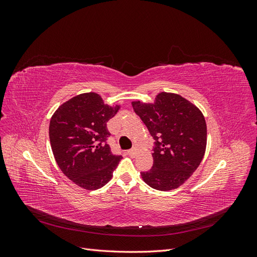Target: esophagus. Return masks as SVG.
I'll return each mask as SVG.
<instances>
[{"instance_id":"esophagus-1","label":"esophagus","mask_w":257,"mask_h":257,"mask_svg":"<svg viewBox=\"0 0 257 257\" xmlns=\"http://www.w3.org/2000/svg\"><path fill=\"white\" fill-rule=\"evenodd\" d=\"M137 151H138V147L135 146V147L133 148V149H131V150L127 151V154H128V155H132V157H134V155L137 153Z\"/></svg>"}]
</instances>
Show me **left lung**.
<instances>
[{
	"instance_id": "8db88e82",
	"label": "left lung",
	"mask_w": 257,
	"mask_h": 257,
	"mask_svg": "<svg viewBox=\"0 0 257 257\" xmlns=\"http://www.w3.org/2000/svg\"><path fill=\"white\" fill-rule=\"evenodd\" d=\"M154 139L153 166L143 180L159 191L178 189L195 172L207 145V125L198 108L175 93L161 92L154 103L132 102Z\"/></svg>"
}]
</instances>
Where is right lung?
<instances>
[{
    "mask_svg": "<svg viewBox=\"0 0 257 257\" xmlns=\"http://www.w3.org/2000/svg\"><path fill=\"white\" fill-rule=\"evenodd\" d=\"M120 109L104 104L97 93L76 95L62 104L49 124L51 149L60 169L85 190H97L112 177L121 155L111 153L107 122Z\"/></svg>",
    "mask_w": 257,
    "mask_h": 257,
    "instance_id": "obj_1",
    "label": "right lung"
}]
</instances>
